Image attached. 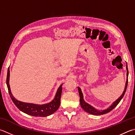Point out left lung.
Wrapping results in <instances>:
<instances>
[{
	"instance_id": "8db88e82",
	"label": "left lung",
	"mask_w": 135,
	"mask_h": 135,
	"mask_svg": "<svg viewBox=\"0 0 135 135\" xmlns=\"http://www.w3.org/2000/svg\"><path fill=\"white\" fill-rule=\"evenodd\" d=\"M126 70H127V79H126V84H125V87H124V91L122 93V94L120 96L118 99H117L116 101L114 102L113 103V104L111 105V106H109L108 108L104 110H98L95 109L94 107H93L91 105L89 104V103L85 102L84 100V96H83V93L81 91V90L80 87H78V93H79V95H80V105L81 106L82 109L89 113L93 114V115H102V114H104L106 113H107L110 112L111 110L113 109L115 107H116L117 104L119 103V102H120V100L122 99V98L123 97L124 94H125V92L126 91V89H127V83H128V75H129V72H128V69H127V65L126 64Z\"/></svg>"
}]
</instances>
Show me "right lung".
Here are the masks:
<instances>
[{
	"label": "right lung",
	"instance_id": "obj_1",
	"mask_svg": "<svg viewBox=\"0 0 135 135\" xmlns=\"http://www.w3.org/2000/svg\"><path fill=\"white\" fill-rule=\"evenodd\" d=\"M10 70L9 67L8 70V74L6 78V84L8 89L9 94L11 96L12 100L18 108L25 113L35 117H46L53 114L58 109L60 105L61 96L62 93V85L61 84L58 87L57 91L56 93L54 99L48 103L44 104H37L29 103L22 102L16 100L12 95L9 85Z\"/></svg>",
	"mask_w": 135,
	"mask_h": 135
}]
</instances>
